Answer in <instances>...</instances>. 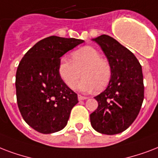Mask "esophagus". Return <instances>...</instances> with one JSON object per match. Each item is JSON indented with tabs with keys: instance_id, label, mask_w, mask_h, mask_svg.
<instances>
[{
	"instance_id": "34e87169",
	"label": "esophagus",
	"mask_w": 158,
	"mask_h": 158,
	"mask_svg": "<svg viewBox=\"0 0 158 158\" xmlns=\"http://www.w3.org/2000/svg\"><path fill=\"white\" fill-rule=\"evenodd\" d=\"M78 100L79 101H83V100H86L87 97H85V96H81V95H78Z\"/></svg>"
}]
</instances>
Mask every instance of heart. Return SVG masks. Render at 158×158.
<instances>
[{"instance_id":"1","label":"heart","mask_w":158,"mask_h":158,"mask_svg":"<svg viewBox=\"0 0 158 158\" xmlns=\"http://www.w3.org/2000/svg\"><path fill=\"white\" fill-rule=\"evenodd\" d=\"M72 60L62 57L57 72L68 87L74 88L82 73L83 79L77 86L83 92L101 91L109 85L112 77L110 62L101 57V52L91 46H85L71 54Z\"/></svg>"}]
</instances>
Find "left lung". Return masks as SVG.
Segmentation results:
<instances>
[{
	"instance_id": "left-lung-1",
	"label": "left lung",
	"mask_w": 158,
	"mask_h": 158,
	"mask_svg": "<svg viewBox=\"0 0 158 158\" xmlns=\"http://www.w3.org/2000/svg\"><path fill=\"white\" fill-rule=\"evenodd\" d=\"M93 40L106 54L112 77L106 90L95 96L98 107L90 114V123L101 134H119L135 120L143 101L142 67L133 52L110 36L102 35Z\"/></svg>"
}]
</instances>
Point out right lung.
<instances>
[{
	"label": "right lung",
	"instance_id": "add662e5",
	"mask_svg": "<svg viewBox=\"0 0 158 158\" xmlns=\"http://www.w3.org/2000/svg\"><path fill=\"white\" fill-rule=\"evenodd\" d=\"M84 40L50 36L24 54L15 77L17 104L24 121L41 134L62 130L68 123L77 95L61 79V57Z\"/></svg>",
	"mask_w": 158,
	"mask_h": 158
}]
</instances>
